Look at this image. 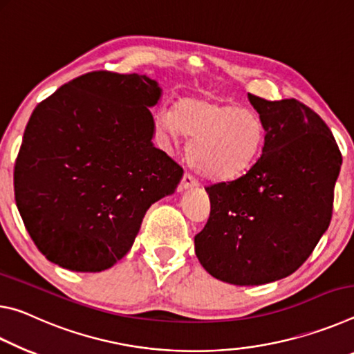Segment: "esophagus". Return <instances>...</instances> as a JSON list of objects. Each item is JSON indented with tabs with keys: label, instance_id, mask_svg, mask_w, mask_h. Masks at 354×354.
<instances>
[{
	"label": "esophagus",
	"instance_id": "34e87169",
	"mask_svg": "<svg viewBox=\"0 0 354 354\" xmlns=\"http://www.w3.org/2000/svg\"><path fill=\"white\" fill-rule=\"evenodd\" d=\"M199 185V182L196 180V178L191 176L189 172H185L183 174V177H182V188L183 189H188V188H194V187H198Z\"/></svg>",
	"mask_w": 354,
	"mask_h": 354
}]
</instances>
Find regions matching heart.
<instances>
[{"label":"heart","mask_w":354,"mask_h":354,"mask_svg":"<svg viewBox=\"0 0 354 354\" xmlns=\"http://www.w3.org/2000/svg\"><path fill=\"white\" fill-rule=\"evenodd\" d=\"M155 122L165 136L191 139V166L210 180H232L259 160L266 138L260 115L212 97L185 95L174 109L160 108Z\"/></svg>","instance_id":"heart-1"}]
</instances>
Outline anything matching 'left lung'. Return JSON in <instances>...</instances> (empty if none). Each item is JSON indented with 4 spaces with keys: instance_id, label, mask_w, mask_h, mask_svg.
I'll return each mask as SVG.
<instances>
[{
    "instance_id": "left-lung-1",
    "label": "left lung",
    "mask_w": 354,
    "mask_h": 354,
    "mask_svg": "<svg viewBox=\"0 0 354 354\" xmlns=\"http://www.w3.org/2000/svg\"><path fill=\"white\" fill-rule=\"evenodd\" d=\"M266 138L245 176L207 187L210 216L194 236L201 265L219 281L260 286L295 273L333 215L342 153L329 127L297 98L248 94Z\"/></svg>"
}]
</instances>
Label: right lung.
<instances>
[{"instance_id":"1","label":"right lung","mask_w":354,"mask_h":354,"mask_svg":"<svg viewBox=\"0 0 354 354\" xmlns=\"http://www.w3.org/2000/svg\"><path fill=\"white\" fill-rule=\"evenodd\" d=\"M146 75L89 72L40 102L14 169L15 202L34 245L62 268L95 273L130 251L153 202L182 166L153 147Z\"/></svg>"}]
</instances>
